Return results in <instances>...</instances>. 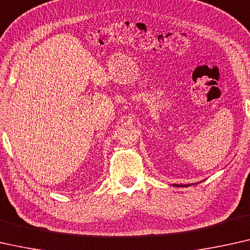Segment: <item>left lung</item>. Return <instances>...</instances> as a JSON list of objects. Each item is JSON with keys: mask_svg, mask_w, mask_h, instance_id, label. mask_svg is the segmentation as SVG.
I'll return each mask as SVG.
<instances>
[{"mask_svg": "<svg viewBox=\"0 0 250 250\" xmlns=\"http://www.w3.org/2000/svg\"><path fill=\"white\" fill-rule=\"evenodd\" d=\"M173 186H175V187H187L189 185H173Z\"/></svg>", "mask_w": 250, "mask_h": 250, "instance_id": "8db88e82", "label": "left lung"}]
</instances>
